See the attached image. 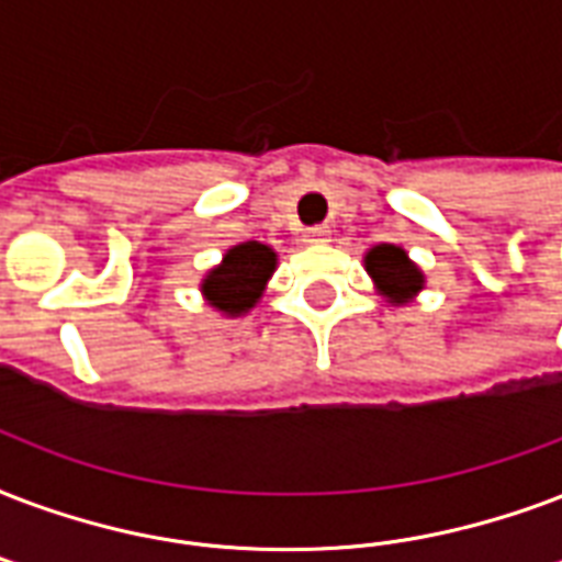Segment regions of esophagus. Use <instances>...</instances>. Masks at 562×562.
Instances as JSON below:
<instances>
[{
	"label": "esophagus",
	"mask_w": 562,
	"mask_h": 562,
	"mask_svg": "<svg viewBox=\"0 0 562 562\" xmlns=\"http://www.w3.org/2000/svg\"><path fill=\"white\" fill-rule=\"evenodd\" d=\"M329 235H333V229H329V226H312V229H306V233H303V241H306V244H327Z\"/></svg>",
	"instance_id": "esophagus-1"
}]
</instances>
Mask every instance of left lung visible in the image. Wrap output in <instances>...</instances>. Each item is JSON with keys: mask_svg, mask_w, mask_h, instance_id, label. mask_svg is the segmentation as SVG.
<instances>
[{"mask_svg": "<svg viewBox=\"0 0 562 562\" xmlns=\"http://www.w3.org/2000/svg\"><path fill=\"white\" fill-rule=\"evenodd\" d=\"M366 271L371 273L376 291L389 297V303L404 306L424 289V273L406 256L404 247L395 244H376L366 252Z\"/></svg>", "mask_w": 562, "mask_h": 562, "instance_id": "8db88e82", "label": "left lung"}]
</instances>
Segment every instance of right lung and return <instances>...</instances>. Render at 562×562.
I'll use <instances>...</instances> for the list:
<instances>
[{"label":"right lung","mask_w":562,"mask_h":562,"mask_svg":"<svg viewBox=\"0 0 562 562\" xmlns=\"http://www.w3.org/2000/svg\"><path fill=\"white\" fill-rule=\"evenodd\" d=\"M273 271H277V252L262 241H244L226 250L224 262L205 273L200 289L209 306L229 318H238L259 303Z\"/></svg>","instance_id":"right-lung-1"}]
</instances>
